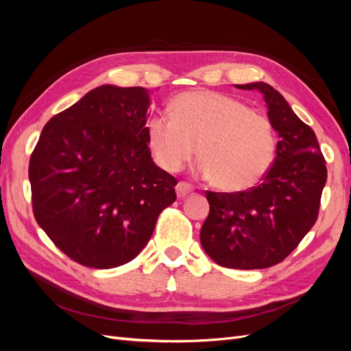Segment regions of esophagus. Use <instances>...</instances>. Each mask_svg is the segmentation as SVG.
Here are the masks:
<instances>
[{"instance_id":"esophagus-1","label":"esophagus","mask_w":351,"mask_h":351,"mask_svg":"<svg viewBox=\"0 0 351 351\" xmlns=\"http://www.w3.org/2000/svg\"><path fill=\"white\" fill-rule=\"evenodd\" d=\"M176 192H177V196H178V197H186L189 193L193 192V186L186 183V182H180V183L176 186Z\"/></svg>"}]
</instances>
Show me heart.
I'll list each match as a JSON object with an SVG mask.
<instances>
[{
	"label": "heart",
	"mask_w": 351,
	"mask_h": 351,
	"mask_svg": "<svg viewBox=\"0 0 351 351\" xmlns=\"http://www.w3.org/2000/svg\"><path fill=\"white\" fill-rule=\"evenodd\" d=\"M169 110L171 117L158 114L146 124L152 155L165 171H180L196 146L199 173L226 192L247 190L268 173L275 155L268 117L209 90L180 93Z\"/></svg>",
	"instance_id": "b5f03b06"
}]
</instances>
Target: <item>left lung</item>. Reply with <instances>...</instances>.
<instances>
[{
    "instance_id": "8db88e82",
    "label": "left lung",
    "mask_w": 351,
    "mask_h": 351,
    "mask_svg": "<svg viewBox=\"0 0 351 351\" xmlns=\"http://www.w3.org/2000/svg\"><path fill=\"white\" fill-rule=\"evenodd\" d=\"M259 90L278 133L277 155L262 183L237 193L206 192L209 215L202 247L224 268L263 269L284 261L317 219L326 165L315 132L271 84H236Z\"/></svg>"
}]
</instances>
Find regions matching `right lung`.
Listing matches in <instances>:
<instances>
[{"mask_svg":"<svg viewBox=\"0 0 351 351\" xmlns=\"http://www.w3.org/2000/svg\"><path fill=\"white\" fill-rule=\"evenodd\" d=\"M145 88L102 84L52 117L29 162L39 227L70 259L110 269L134 259L177 180L151 156Z\"/></svg>","mask_w":351,"mask_h":351,"instance_id":"add662e5","label":"right lung"}]
</instances>
